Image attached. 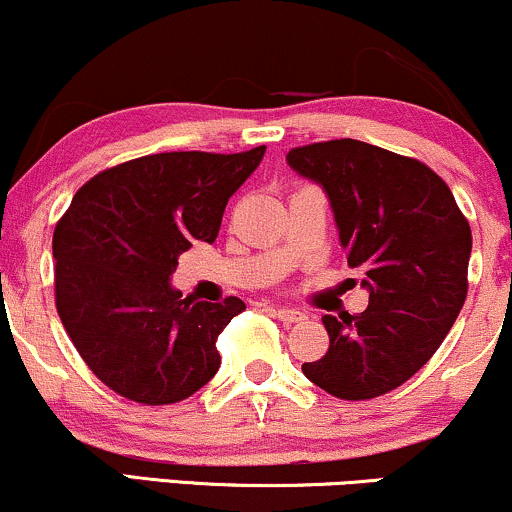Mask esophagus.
I'll return each instance as SVG.
<instances>
[{"label": "esophagus", "instance_id": "obj_1", "mask_svg": "<svg viewBox=\"0 0 512 512\" xmlns=\"http://www.w3.org/2000/svg\"><path fill=\"white\" fill-rule=\"evenodd\" d=\"M275 315L282 320L285 325H294V323H301V320L306 318L301 311H294V308H275Z\"/></svg>", "mask_w": 512, "mask_h": 512}]
</instances>
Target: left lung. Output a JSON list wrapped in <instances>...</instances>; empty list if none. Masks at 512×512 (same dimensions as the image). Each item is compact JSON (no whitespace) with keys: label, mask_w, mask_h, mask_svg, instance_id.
<instances>
[{"label":"left lung","mask_w":512,"mask_h":512,"mask_svg":"<svg viewBox=\"0 0 512 512\" xmlns=\"http://www.w3.org/2000/svg\"><path fill=\"white\" fill-rule=\"evenodd\" d=\"M289 166L330 197L346 263L365 273L363 313L323 315L330 349L301 370L344 401L401 387L434 356L468 296L472 232L449 185L410 156L358 140L313 142Z\"/></svg>","instance_id":"8db88e82"}]
</instances>
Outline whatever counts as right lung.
I'll return each instance as SVG.
<instances>
[{
	"label": "right lung",
	"instance_id": "right-lung-1",
	"mask_svg": "<svg viewBox=\"0 0 512 512\" xmlns=\"http://www.w3.org/2000/svg\"><path fill=\"white\" fill-rule=\"evenodd\" d=\"M263 154H149L75 192L52 239L54 301L80 358L111 391L168 406L218 372L216 339L244 301L185 299L168 280L182 251L216 242L227 199Z\"/></svg>",
	"mask_w": 512,
	"mask_h": 512
}]
</instances>
